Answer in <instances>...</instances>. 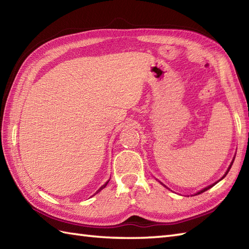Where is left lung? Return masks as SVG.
Here are the masks:
<instances>
[{
	"mask_svg": "<svg viewBox=\"0 0 249 249\" xmlns=\"http://www.w3.org/2000/svg\"><path fill=\"white\" fill-rule=\"evenodd\" d=\"M233 161H234V158H233V159H232V162H231V165H229V167H228V169H227V171H226V173H225V175H224V176H223V177H222V178H221V179H220V180H219V181H221V180H222V179H224V178H225V177H226V175H227V174H228V171H229V169H231V165H232V163H233ZM219 181H218V182H219ZM218 182H215V183H213V184H212V185H209V186H207V187H205V188H204V189H202V190H200V191H197V193H196V195H200V194H202V193H204V191H206V190H208V189H209V188H212V187H213V186H214V185H215V184H216V183H218Z\"/></svg>",
	"mask_w": 249,
	"mask_h": 249,
	"instance_id": "8db88e82",
	"label": "left lung"
}]
</instances>
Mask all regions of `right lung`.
<instances>
[{"label":"right lung","mask_w":249,"mask_h":249,"mask_svg":"<svg viewBox=\"0 0 249 249\" xmlns=\"http://www.w3.org/2000/svg\"><path fill=\"white\" fill-rule=\"evenodd\" d=\"M108 182H109V181H107V182H106V183L104 184V185H103V186H101V187H100V189H99V190H98V191H97V193H95V194H98V193H99V191H101L102 189H103V188H105V187H106V185H107V184H108ZM95 194H94V195H95Z\"/></svg>","instance_id":"right-lung-1"}]
</instances>
